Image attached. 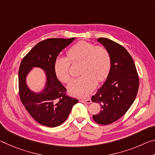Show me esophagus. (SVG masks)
Here are the masks:
<instances>
[{
  "label": "esophagus",
  "mask_w": 155,
  "mask_h": 155,
  "mask_svg": "<svg viewBox=\"0 0 155 155\" xmlns=\"http://www.w3.org/2000/svg\"><path fill=\"white\" fill-rule=\"evenodd\" d=\"M80 102L83 103H87V104H90L91 103V101L90 99H81Z\"/></svg>",
  "instance_id": "esophagus-1"
}]
</instances>
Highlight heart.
<instances>
[{
    "mask_svg": "<svg viewBox=\"0 0 155 155\" xmlns=\"http://www.w3.org/2000/svg\"><path fill=\"white\" fill-rule=\"evenodd\" d=\"M67 55L68 59L57 57L54 62V71L59 81L67 83L70 78V62L81 63L79 74L82 76L74 78L68 85V92L72 96L81 98L87 96L96 87L97 81L102 82L105 80L111 70V57L104 47L79 41L70 47Z\"/></svg>",
    "mask_w": 155,
    "mask_h": 155,
    "instance_id": "b5f03b06",
    "label": "heart"
}]
</instances>
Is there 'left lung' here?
Masks as SVG:
<instances>
[{
  "label": "left lung",
  "instance_id": "left-lung-1",
  "mask_svg": "<svg viewBox=\"0 0 155 155\" xmlns=\"http://www.w3.org/2000/svg\"><path fill=\"white\" fill-rule=\"evenodd\" d=\"M97 41L109 52L111 67L105 82L91 97V101L101 107L93 119L107 125L120 119L132 105L137 94L139 77L133 59L124 47L107 38Z\"/></svg>",
  "mask_w": 155,
  "mask_h": 155
}]
</instances>
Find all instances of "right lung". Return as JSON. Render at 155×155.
Wrapping results in <instances>:
<instances>
[{
  "label": "right lung",
  "instance_id": "1",
  "mask_svg": "<svg viewBox=\"0 0 155 155\" xmlns=\"http://www.w3.org/2000/svg\"><path fill=\"white\" fill-rule=\"evenodd\" d=\"M75 38L47 39L37 44L22 59L18 72L19 94L27 111L35 121L48 127L63 124L78 101L66 95V89L57 79L54 60ZM34 67L44 70L46 83L43 90L35 93L28 87L26 78Z\"/></svg>",
  "mask_w": 155,
  "mask_h": 155
}]
</instances>
